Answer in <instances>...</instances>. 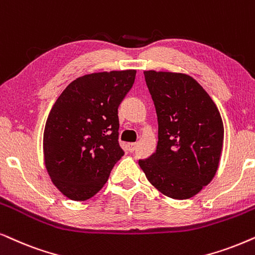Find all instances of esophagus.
I'll use <instances>...</instances> for the list:
<instances>
[{
    "instance_id": "esophagus-1",
    "label": "esophagus",
    "mask_w": 255,
    "mask_h": 255,
    "mask_svg": "<svg viewBox=\"0 0 255 255\" xmlns=\"http://www.w3.org/2000/svg\"><path fill=\"white\" fill-rule=\"evenodd\" d=\"M136 145L137 143H133V142H131V143H128V149H129V151H134L135 149H136Z\"/></svg>"
}]
</instances>
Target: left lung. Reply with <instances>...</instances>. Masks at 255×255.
Listing matches in <instances>:
<instances>
[{
	"label": "left lung",
	"mask_w": 255,
	"mask_h": 255,
	"mask_svg": "<svg viewBox=\"0 0 255 255\" xmlns=\"http://www.w3.org/2000/svg\"><path fill=\"white\" fill-rule=\"evenodd\" d=\"M154 101L158 142L138 164L148 181L174 199H188L218 170L224 142L222 117L211 97L184 73L144 71Z\"/></svg>",
	"instance_id": "8db88e82"
}]
</instances>
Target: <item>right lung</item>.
<instances>
[{"label": "right lung", "instance_id": "add662e5", "mask_svg": "<svg viewBox=\"0 0 255 255\" xmlns=\"http://www.w3.org/2000/svg\"><path fill=\"white\" fill-rule=\"evenodd\" d=\"M136 71L91 73L73 80L47 117L44 162L51 181L72 201H87L106 184L124 156L118 108Z\"/></svg>", "mask_w": 255, "mask_h": 255}]
</instances>
